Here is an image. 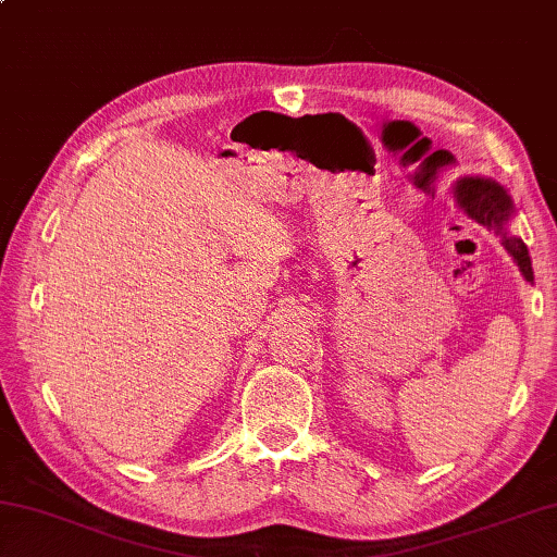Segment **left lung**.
Listing matches in <instances>:
<instances>
[{
  "instance_id": "1",
  "label": "left lung",
  "mask_w": 557,
  "mask_h": 557,
  "mask_svg": "<svg viewBox=\"0 0 557 557\" xmlns=\"http://www.w3.org/2000/svg\"><path fill=\"white\" fill-rule=\"evenodd\" d=\"M454 194L458 198L460 208H463L470 218H475L478 223L502 233V245H505V249L513 257V261H517L527 281H533V269H531V257H529L527 245H523L519 237L507 235L505 225L513 211V206L505 188L490 180L466 176V180H460L456 184Z\"/></svg>"
}]
</instances>
